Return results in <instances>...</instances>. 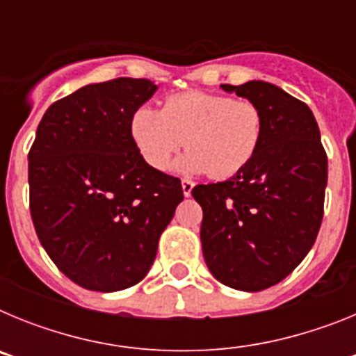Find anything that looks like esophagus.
<instances>
[{"instance_id": "esophagus-1", "label": "esophagus", "mask_w": 356, "mask_h": 356, "mask_svg": "<svg viewBox=\"0 0 356 356\" xmlns=\"http://www.w3.org/2000/svg\"><path fill=\"white\" fill-rule=\"evenodd\" d=\"M181 188H184V194L185 197L191 196V193H193L194 188V184L191 180H181Z\"/></svg>"}]
</instances>
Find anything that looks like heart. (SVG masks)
<instances>
[{
	"label": "heart",
	"instance_id": "b5f03b06",
	"mask_svg": "<svg viewBox=\"0 0 356 356\" xmlns=\"http://www.w3.org/2000/svg\"><path fill=\"white\" fill-rule=\"evenodd\" d=\"M130 135L144 162L165 171L172 156L184 172H209L216 180L238 175L254 159L264 135L262 110L250 99L191 92L165 97L162 108L140 106L130 119Z\"/></svg>",
	"mask_w": 356,
	"mask_h": 356
}]
</instances>
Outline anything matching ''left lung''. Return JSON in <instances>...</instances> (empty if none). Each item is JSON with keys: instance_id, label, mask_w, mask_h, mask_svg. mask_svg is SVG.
I'll return each mask as SVG.
<instances>
[{"instance_id": "obj_1", "label": "left lung", "mask_w": 356, "mask_h": 356, "mask_svg": "<svg viewBox=\"0 0 356 356\" xmlns=\"http://www.w3.org/2000/svg\"><path fill=\"white\" fill-rule=\"evenodd\" d=\"M262 110L254 159L226 181L196 185L201 246L226 287L257 292L280 284L307 257L325 213L328 156L312 110L267 81L222 85Z\"/></svg>"}]
</instances>
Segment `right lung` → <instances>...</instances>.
<instances>
[{"instance_id":"right-lung-1","label":"right lung","mask_w":356,"mask_h":356,"mask_svg":"<svg viewBox=\"0 0 356 356\" xmlns=\"http://www.w3.org/2000/svg\"><path fill=\"white\" fill-rule=\"evenodd\" d=\"M156 85L114 78L53 103L28 153L30 213L58 269L89 291L139 284L184 201L180 178L149 168L130 135Z\"/></svg>"}]
</instances>
